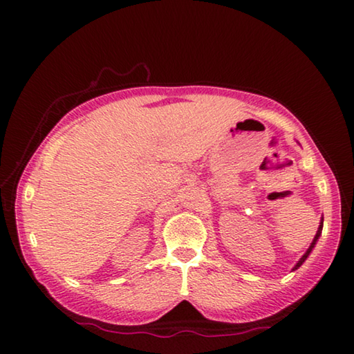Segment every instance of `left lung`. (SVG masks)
Returning <instances> with one entry per match:
<instances>
[{"label": "left lung", "mask_w": 354, "mask_h": 354, "mask_svg": "<svg viewBox=\"0 0 354 354\" xmlns=\"http://www.w3.org/2000/svg\"><path fill=\"white\" fill-rule=\"evenodd\" d=\"M322 230H323V217L320 218V225H319V230H317V232H315V236H314V241L310 242V245H309V248L306 250V253H304L301 257H299V261L295 263V266H293V268H292V272H295L297 268H299L303 266V262L308 259L309 257V254L313 253V250H314V247H315V243L319 242V239H320V236H322Z\"/></svg>", "instance_id": "left-lung-1"}]
</instances>
